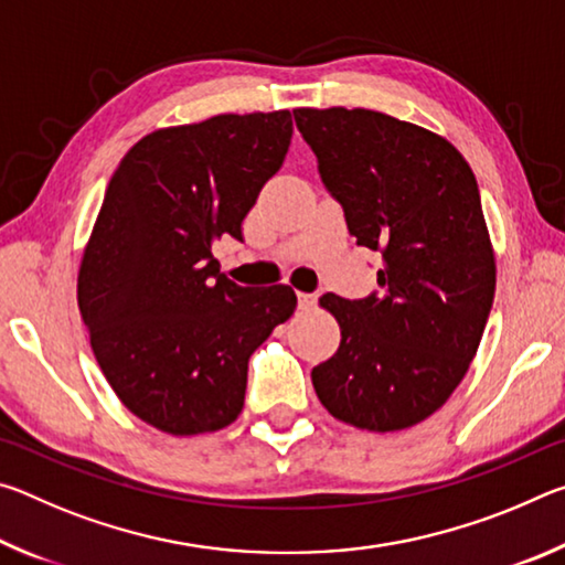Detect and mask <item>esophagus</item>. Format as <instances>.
I'll return each instance as SVG.
<instances>
[{"mask_svg":"<svg viewBox=\"0 0 565 565\" xmlns=\"http://www.w3.org/2000/svg\"><path fill=\"white\" fill-rule=\"evenodd\" d=\"M296 296H299V309H301V311H311L313 306H317V296H313V294L299 291Z\"/></svg>","mask_w":565,"mask_h":565,"instance_id":"1","label":"esophagus"}]
</instances>
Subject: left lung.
<instances>
[{"label":"left lung","instance_id":"left-lung-1","mask_svg":"<svg viewBox=\"0 0 565 565\" xmlns=\"http://www.w3.org/2000/svg\"><path fill=\"white\" fill-rule=\"evenodd\" d=\"M359 246L381 254L379 294L319 303L339 351L311 371L333 418L401 431L441 408L481 343L495 259L481 194L451 141L371 109H294Z\"/></svg>","mask_w":565,"mask_h":565}]
</instances>
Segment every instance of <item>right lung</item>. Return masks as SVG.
<instances>
[{
  "instance_id": "right-lung-1",
  "label": "right lung",
  "mask_w": 565,
  "mask_h": 565,
  "mask_svg": "<svg viewBox=\"0 0 565 565\" xmlns=\"http://www.w3.org/2000/svg\"><path fill=\"white\" fill-rule=\"evenodd\" d=\"M291 114H218L147 134L119 161L84 248L76 299L102 374L134 416L171 436L218 431L244 408L252 353L296 294L218 271L291 145Z\"/></svg>"
}]
</instances>
